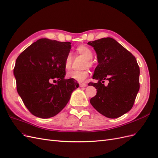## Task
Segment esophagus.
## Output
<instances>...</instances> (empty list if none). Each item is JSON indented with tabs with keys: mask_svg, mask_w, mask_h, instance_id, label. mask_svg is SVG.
Wrapping results in <instances>:
<instances>
[{
	"mask_svg": "<svg viewBox=\"0 0 158 158\" xmlns=\"http://www.w3.org/2000/svg\"><path fill=\"white\" fill-rule=\"evenodd\" d=\"M79 86H80V87H85L87 86V84H85V83H80Z\"/></svg>",
	"mask_w": 158,
	"mask_h": 158,
	"instance_id": "esophagus-1",
	"label": "esophagus"
}]
</instances>
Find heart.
I'll use <instances>...</instances> for the list:
<instances>
[{"mask_svg": "<svg viewBox=\"0 0 158 158\" xmlns=\"http://www.w3.org/2000/svg\"><path fill=\"white\" fill-rule=\"evenodd\" d=\"M76 51L77 53L80 55L83 56V57L87 59V62L85 64V67H93V63L91 59L93 58V51L91 48L86 46V45H80L76 48ZM72 55L71 54H68L65 58L64 63V67L66 70H69L71 69V64H72ZM89 75V71L88 70H84V71H72L69 72L67 77L69 79H72L76 81L82 83L84 82L85 79L88 77Z\"/></svg>", "mask_w": 158, "mask_h": 158, "instance_id": "heart-1", "label": "heart"}]
</instances>
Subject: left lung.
<instances>
[{
    "label": "left lung",
    "instance_id": "8db88e82",
    "mask_svg": "<svg viewBox=\"0 0 158 158\" xmlns=\"http://www.w3.org/2000/svg\"><path fill=\"white\" fill-rule=\"evenodd\" d=\"M88 44L98 56V65L90 82L97 89V95L90 103L101 114L109 118H117L132 108L139 89V67L130 52L114 39L102 38ZM105 80H108L105 86Z\"/></svg>",
    "mask_w": 158,
    "mask_h": 158
}]
</instances>
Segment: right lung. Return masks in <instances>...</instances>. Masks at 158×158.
<instances>
[{"label":"right lung","instance_id":"obj_1","mask_svg":"<svg viewBox=\"0 0 158 158\" xmlns=\"http://www.w3.org/2000/svg\"><path fill=\"white\" fill-rule=\"evenodd\" d=\"M71 44L40 39L16 60L14 75L17 92L33 115L45 119L58 114L79 87L76 81L64 79V63ZM55 80L56 84H52Z\"/></svg>","mask_w":158,"mask_h":158}]
</instances>
